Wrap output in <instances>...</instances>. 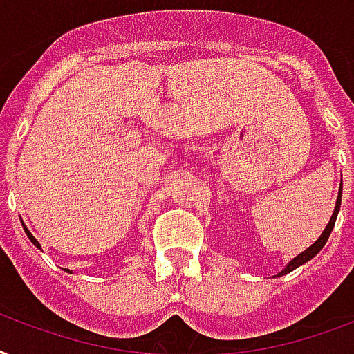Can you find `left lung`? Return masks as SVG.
Returning a JSON list of instances; mask_svg holds the SVG:
<instances>
[{"mask_svg": "<svg viewBox=\"0 0 354 354\" xmlns=\"http://www.w3.org/2000/svg\"><path fill=\"white\" fill-rule=\"evenodd\" d=\"M339 205H342V185H339L338 199H336V207H334V212H333V216H330V221H328L327 227H325V231L322 232V236L317 238L316 242L312 243L310 248H306L305 251H303V253H299V254H297V257H294V259L290 260L288 264L284 266V268H282V270L279 271V273H277V275H273V277L288 275L290 271L297 270V268H299V266L306 264V262H308V260L314 259V257H316V254L319 253V251H322L323 245H325V243H327L328 236H330V232H333V229H334V223H336V218H338V212H339Z\"/></svg>", "mask_w": 354, "mask_h": 354, "instance_id": "left-lung-1", "label": "left lung"}]
</instances>
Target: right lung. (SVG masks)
Wrapping results in <instances>:
<instances>
[{
  "instance_id": "1",
  "label": "right lung",
  "mask_w": 354,
  "mask_h": 354,
  "mask_svg": "<svg viewBox=\"0 0 354 354\" xmlns=\"http://www.w3.org/2000/svg\"><path fill=\"white\" fill-rule=\"evenodd\" d=\"M21 225H24V223H21ZM24 231H26L27 238H29V240H31V242H32V245H37V248H38V249H42V245H40V242H38L37 238L32 236V234H31V232H29V229H27V227H26V225H24Z\"/></svg>"
}]
</instances>
